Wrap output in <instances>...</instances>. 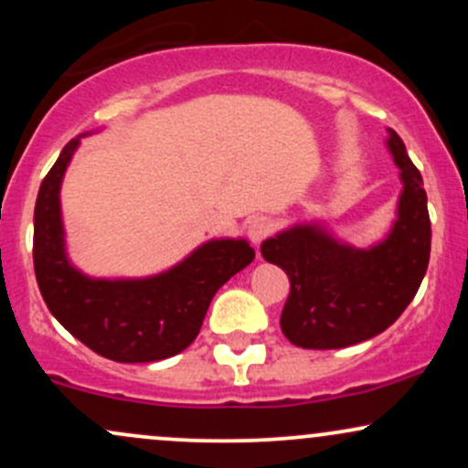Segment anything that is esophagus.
Segmentation results:
<instances>
[{
  "label": "esophagus",
  "instance_id": "1",
  "mask_svg": "<svg viewBox=\"0 0 468 468\" xmlns=\"http://www.w3.org/2000/svg\"><path fill=\"white\" fill-rule=\"evenodd\" d=\"M271 230H272L271 219L264 216H252L249 222H246V235H249L252 244H260L261 239H266L268 235H271Z\"/></svg>",
  "mask_w": 468,
  "mask_h": 468
}]
</instances>
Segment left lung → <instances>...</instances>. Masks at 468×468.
<instances>
[{"mask_svg": "<svg viewBox=\"0 0 468 468\" xmlns=\"http://www.w3.org/2000/svg\"><path fill=\"white\" fill-rule=\"evenodd\" d=\"M400 169L396 219L383 239L356 249L321 222H299L261 244V255L290 279L282 332L305 350H338L385 332L416 297L429 266L431 222L420 171L388 130Z\"/></svg>", "mask_w": 468, "mask_h": 468, "instance_id": "1", "label": "left lung"}]
</instances>
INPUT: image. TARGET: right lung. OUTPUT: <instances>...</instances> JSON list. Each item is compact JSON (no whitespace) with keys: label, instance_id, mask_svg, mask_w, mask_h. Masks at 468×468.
<instances>
[{"label":"right lung","instance_id":"right-lung-1","mask_svg":"<svg viewBox=\"0 0 468 468\" xmlns=\"http://www.w3.org/2000/svg\"><path fill=\"white\" fill-rule=\"evenodd\" d=\"M80 136L63 147L37 196L32 260L41 297L58 324L101 356L116 363L163 361L191 346L211 299L255 260V250L244 238H219L152 277L80 272L68 257L61 218V182Z\"/></svg>","mask_w":468,"mask_h":468}]
</instances>
